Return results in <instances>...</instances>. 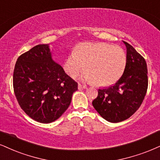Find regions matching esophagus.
<instances>
[{
    "label": "esophagus",
    "mask_w": 160,
    "mask_h": 160,
    "mask_svg": "<svg viewBox=\"0 0 160 160\" xmlns=\"http://www.w3.org/2000/svg\"><path fill=\"white\" fill-rule=\"evenodd\" d=\"M78 89H79V90H81V89H86L87 86H85V85H82V84H78Z\"/></svg>",
    "instance_id": "34e87169"
}]
</instances>
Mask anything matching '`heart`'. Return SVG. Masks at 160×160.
I'll use <instances>...</instances> for the list:
<instances>
[{"label":"heart","instance_id":"b5f03b06","mask_svg":"<svg viewBox=\"0 0 160 160\" xmlns=\"http://www.w3.org/2000/svg\"><path fill=\"white\" fill-rule=\"evenodd\" d=\"M126 66L127 55L122 47L107 43H82L66 58L64 69L69 76L76 78L84 68V81L108 87L121 78Z\"/></svg>","mask_w":160,"mask_h":160}]
</instances>
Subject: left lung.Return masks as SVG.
Wrapping results in <instances>:
<instances>
[{
    "label": "left lung",
    "instance_id": "1",
    "mask_svg": "<svg viewBox=\"0 0 160 160\" xmlns=\"http://www.w3.org/2000/svg\"><path fill=\"white\" fill-rule=\"evenodd\" d=\"M127 66L121 78L114 85L98 89L92 106L104 119L110 122H122L139 109L146 95L147 64L145 58L128 43Z\"/></svg>",
    "mask_w": 160,
    "mask_h": 160
}]
</instances>
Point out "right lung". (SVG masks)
<instances>
[{"mask_svg":"<svg viewBox=\"0 0 160 160\" xmlns=\"http://www.w3.org/2000/svg\"><path fill=\"white\" fill-rule=\"evenodd\" d=\"M13 88L20 107L29 117L50 123L70 106L78 83L53 62L49 45L39 44L18 58Z\"/></svg>","mask_w":160,"mask_h":160,"instance_id":"right-lung-1","label":"right lung"}]
</instances>
